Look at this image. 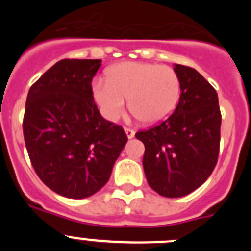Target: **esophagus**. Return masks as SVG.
Segmentation results:
<instances>
[{
  "mask_svg": "<svg viewBox=\"0 0 251 251\" xmlns=\"http://www.w3.org/2000/svg\"><path fill=\"white\" fill-rule=\"evenodd\" d=\"M124 130H126V134H127L128 138H133L134 137V134H136V132L132 129V128H124Z\"/></svg>",
  "mask_w": 251,
  "mask_h": 251,
  "instance_id": "34e87169",
  "label": "esophagus"
}]
</instances>
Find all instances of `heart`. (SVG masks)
Instances as JSON below:
<instances>
[{"mask_svg":"<svg viewBox=\"0 0 251 251\" xmlns=\"http://www.w3.org/2000/svg\"><path fill=\"white\" fill-rule=\"evenodd\" d=\"M181 95V81L174 69L138 61H126L106 72V81L97 80L93 97L108 121L123 115L129 99V109L137 118L156 124L168 118Z\"/></svg>","mask_w":251,"mask_h":251,"instance_id":"heart-1","label":"heart"}]
</instances>
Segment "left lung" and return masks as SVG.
Returning a JSON list of instances; mask_svg holds the SVG:
<instances>
[{"label": "left lung", "mask_w": 251, "mask_h": 251, "mask_svg": "<svg viewBox=\"0 0 251 251\" xmlns=\"http://www.w3.org/2000/svg\"><path fill=\"white\" fill-rule=\"evenodd\" d=\"M181 95L172 114L136 133L145 145L143 168L152 190L163 197H182L212 174L220 150L221 112L216 90L190 66L174 68Z\"/></svg>", "instance_id": "1"}]
</instances>
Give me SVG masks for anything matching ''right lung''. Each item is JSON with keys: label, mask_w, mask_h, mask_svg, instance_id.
Masks as SVG:
<instances>
[{"label": "right lung", "mask_w": 251, "mask_h": 251, "mask_svg": "<svg viewBox=\"0 0 251 251\" xmlns=\"http://www.w3.org/2000/svg\"><path fill=\"white\" fill-rule=\"evenodd\" d=\"M101 60L64 59L28 90L22 122L28 157L40 179L56 194L85 199L109 179L127 143L122 126L106 121L92 80Z\"/></svg>", "instance_id": "add662e5"}]
</instances>
